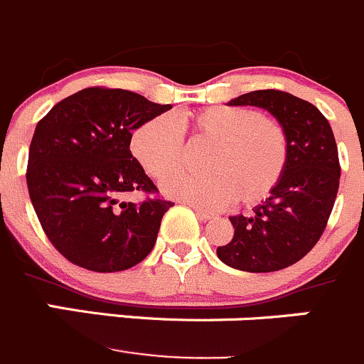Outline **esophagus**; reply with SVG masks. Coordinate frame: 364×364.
Masks as SVG:
<instances>
[{
    "label": "esophagus",
    "mask_w": 364,
    "mask_h": 364,
    "mask_svg": "<svg viewBox=\"0 0 364 364\" xmlns=\"http://www.w3.org/2000/svg\"><path fill=\"white\" fill-rule=\"evenodd\" d=\"M192 210L196 211L197 217L203 218V220H211V218L215 217L213 213H210V211H206V210H200V208H197V206H192Z\"/></svg>",
    "instance_id": "34e87169"
}]
</instances>
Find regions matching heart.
<instances>
[{
  "label": "heart",
  "instance_id": "b5f03b06",
  "mask_svg": "<svg viewBox=\"0 0 364 364\" xmlns=\"http://www.w3.org/2000/svg\"><path fill=\"white\" fill-rule=\"evenodd\" d=\"M158 115L133 132L132 153L144 171L161 179L181 165L185 140L181 129L213 142L206 158L210 174L179 172L164 181L167 197L190 206L217 210L229 200L245 206L270 196L288 161V136L276 119L261 117L245 107H211L181 119Z\"/></svg>",
  "mask_w": 364,
  "mask_h": 364
}]
</instances>
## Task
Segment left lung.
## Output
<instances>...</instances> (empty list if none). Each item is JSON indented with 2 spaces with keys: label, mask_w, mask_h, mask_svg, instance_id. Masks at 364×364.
<instances>
[{
  "label": "left lung",
  "mask_w": 364,
  "mask_h": 364,
  "mask_svg": "<svg viewBox=\"0 0 364 364\" xmlns=\"http://www.w3.org/2000/svg\"><path fill=\"white\" fill-rule=\"evenodd\" d=\"M228 105L274 115L287 132L288 161L276 188L250 217H229L235 235L217 256L236 270H281L302 259L326 229L340 186L336 140L315 105L283 90H254Z\"/></svg>",
  "instance_id": "1"
}]
</instances>
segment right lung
I'll return each mask as SVG.
<instances>
[{
  "label": "right lung",
  "instance_id": "right-lung-1",
  "mask_svg": "<svg viewBox=\"0 0 364 364\" xmlns=\"http://www.w3.org/2000/svg\"><path fill=\"white\" fill-rule=\"evenodd\" d=\"M171 108L122 88L90 87L38 121L28 154V192L49 242L70 263L121 272L153 250L174 203L135 204L121 196L158 192L129 144L139 126Z\"/></svg>",
  "mask_w": 364,
  "mask_h": 364
}]
</instances>
